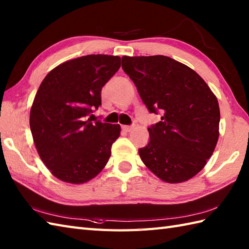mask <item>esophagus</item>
I'll list each match as a JSON object with an SVG mask.
<instances>
[{
	"label": "esophagus",
	"mask_w": 249,
	"mask_h": 249,
	"mask_svg": "<svg viewBox=\"0 0 249 249\" xmlns=\"http://www.w3.org/2000/svg\"><path fill=\"white\" fill-rule=\"evenodd\" d=\"M122 128H123V130L126 131V133H130V131L134 129V126H133V125H131V126L125 125V126H123V127H122Z\"/></svg>",
	"instance_id": "34e87169"
}]
</instances>
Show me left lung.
I'll return each mask as SVG.
<instances>
[{
	"label": "left lung",
	"instance_id": "obj_1",
	"mask_svg": "<svg viewBox=\"0 0 249 249\" xmlns=\"http://www.w3.org/2000/svg\"><path fill=\"white\" fill-rule=\"evenodd\" d=\"M122 68L149 112H161L147 128L150 141L139 149L141 160L167 183L192 178L217 143V98L197 72L169 56H123Z\"/></svg>",
	"mask_w": 249,
	"mask_h": 249
}]
</instances>
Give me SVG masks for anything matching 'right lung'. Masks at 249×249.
<instances>
[{
    "label": "right lung",
    "instance_id": "right-lung-1",
    "mask_svg": "<svg viewBox=\"0 0 249 249\" xmlns=\"http://www.w3.org/2000/svg\"><path fill=\"white\" fill-rule=\"evenodd\" d=\"M120 67L119 56H80L56 66L39 86L30 127L41 160L61 181L86 183L107 165L121 127L88 116L102 106V89Z\"/></svg>",
    "mask_w": 249,
    "mask_h": 249
}]
</instances>
